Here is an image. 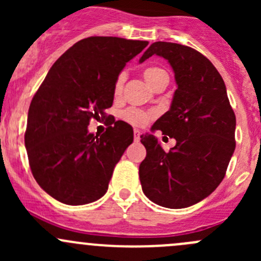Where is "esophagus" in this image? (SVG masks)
Segmentation results:
<instances>
[{"label": "esophagus", "mask_w": 261, "mask_h": 261, "mask_svg": "<svg viewBox=\"0 0 261 261\" xmlns=\"http://www.w3.org/2000/svg\"><path fill=\"white\" fill-rule=\"evenodd\" d=\"M140 135H141V133L139 130L134 131V140H135V141L140 140Z\"/></svg>", "instance_id": "34e87169"}]
</instances>
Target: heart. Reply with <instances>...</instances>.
Wrapping results in <instances>:
<instances>
[{"instance_id": "heart-1", "label": "heart", "mask_w": 261, "mask_h": 261, "mask_svg": "<svg viewBox=\"0 0 261 261\" xmlns=\"http://www.w3.org/2000/svg\"><path fill=\"white\" fill-rule=\"evenodd\" d=\"M144 78L147 82L150 87L155 88L158 84H160L162 82L164 81H169V77H168L167 72L160 68L156 67H151V68H147L144 72ZM123 82H125V74H120L118 78L116 80L115 83V93L116 94H120L121 91H122V87H123ZM122 118L128 122L130 125L136 126V127H143L145 126L152 117H154L155 114L152 111H143V110H139V109H127L122 112Z\"/></svg>"}]
</instances>
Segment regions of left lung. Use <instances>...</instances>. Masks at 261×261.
Wrapping results in <instances>:
<instances>
[{"mask_svg":"<svg viewBox=\"0 0 261 261\" xmlns=\"http://www.w3.org/2000/svg\"><path fill=\"white\" fill-rule=\"evenodd\" d=\"M154 54L168 60L178 88L169 111L151 131L160 130L177 144L165 152L152 134L141 135L146 158L139 175L150 201L186 208L208 197L225 177L236 146V117L225 82L204 55L180 44L156 41L139 62Z\"/></svg>","mask_w":261,"mask_h":261,"instance_id":"left-lung-1","label":"left lung"}]
</instances>
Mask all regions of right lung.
<instances>
[{"label": "right lung", "instance_id": "obj_1", "mask_svg": "<svg viewBox=\"0 0 261 261\" xmlns=\"http://www.w3.org/2000/svg\"><path fill=\"white\" fill-rule=\"evenodd\" d=\"M147 41L91 36L53 64L29 107L25 146L39 186L70 206L92 203L109 189L115 165L134 141L128 123L116 121L102 135L89 121L106 118L115 83Z\"/></svg>", "mask_w": 261, "mask_h": 261}]
</instances>
